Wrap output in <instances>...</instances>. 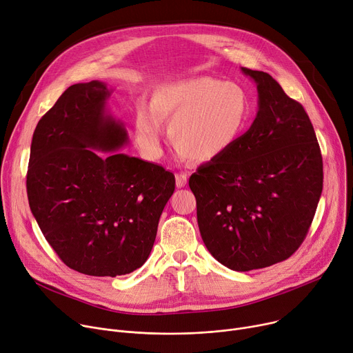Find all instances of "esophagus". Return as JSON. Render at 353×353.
I'll use <instances>...</instances> for the list:
<instances>
[{
	"instance_id": "obj_1",
	"label": "esophagus",
	"mask_w": 353,
	"mask_h": 353,
	"mask_svg": "<svg viewBox=\"0 0 353 353\" xmlns=\"http://www.w3.org/2000/svg\"><path fill=\"white\" fill-rule=\"evenodd\" d=\"M175 181H176V188H183L186 185V181H188V175L181 172V174H176L175 175Z\"/></svg>"
}]
</instances>
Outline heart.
<instances>
[{"label":"heart","instance_id":"heart-1","mask_svg":"<svg viewBox=\"0 0 353 353\" xmlns=\"http://www.w3.org/2000/svg\"><path fill=\"white\" fill-rule=\"evenodd\" d=\"M252 103L245 88L210 76L176 80L157 88L150 107L135 116V140L150 158L162 154V124L179 158L209 162L225 155L245 132Z\"/></svg>","mask_w":353,"mask_h":353}]
</instances>
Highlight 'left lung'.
Masks as SVG:
<instances>
[{"label":"left lung","mask_w":353,"mask_h":353,"mask_svg":"<svg viewBox=\"0 0 353 353\" xmlns=\"http://www.w3.org/2000/svg\"><path fill=\"white\" fill-rule=\"evenodd\" d=\"M257 86L250 128L221 158L189 178L209 253L234 271L288 259L314 219L322 157L304 107L265 72L241 68Z\"/></svg>","instance_id":"1"}]
</instances>
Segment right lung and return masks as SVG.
<instances>
[{
  "label": "right lung",
  "mask_w": 353,
  "mask_h": 353,
  "mask_svg": "<svg viewBox=\"0 0 353 353\" xmlns=\"http://www.w3.org/2000/svg\"><path fill=\"white\" fill-rule=\"evenodd\" d=\"M99 80L68 88L32 137L26 191L45 239L72 270L116 277L141 267L159 216L175 191L172 172L119 152L124 124Z\"/></svg>",
  "instance_id": "1"
}]
</instances>
